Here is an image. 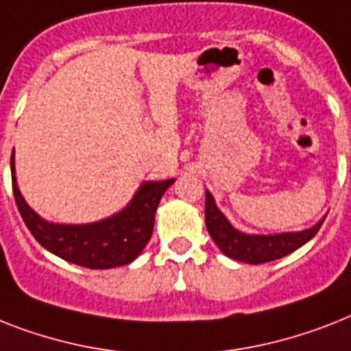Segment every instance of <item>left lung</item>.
<instances>
[{"label": "left lung", "mask_w": 351, "mask_h": 351, "mask_svg": "<svg viewBox=\"0 0 351 351\" xmlns=\"http://www.w3.org/2000/svg\"><path fill=\"white\" fill-rule=\"evenodd\" d=\"M323 221L324 218L314 227L301 230V232H283L276 236L243 234L225 220V216L215 205L209 191H205V227L209 230L210 238L215 240L225 256L243 261V263L259 265L289 256L301 245L312 240L321 229Z\"/></svg>", "instance_id": "1"}]
</instances>
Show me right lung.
Segmentation results:
<instances>
[{
  "label": "right lung",
  "instance_id": "right-lung-1",
  "mask_svg": "<svg viewBox=\"0 0 351 351\" xmlns=\"http://www.w3.org/2000/svg\"><path fill=\"white\" fill-rule=\"evenodd\" d=\"M12 191L23 221L47 250L86 269H111L131 263L149 241L162 195L175 180L147 182L126 209L113 218L90 225H56L41 220L19 193L10 156Z\"/></svg>",
  "mask_w": 351,
  "mask_h": 351
}]
</instances>
